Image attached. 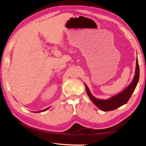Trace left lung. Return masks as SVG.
Here are the masks:
<instances>
[{
	"label": "left lung",
	"instance_id": "left-lung-1",
	"mask_svg": "<svg viewBox=\"0 0 146 146\" xmlns=\"http://www.w3.org/2000/svg\"><path fill=\"white\" fill-rule=\"evenodd\" d=\"M139 65H138V59L137 60V64H136V70H135V75L132 82L118 95L113 96V97L108 98L107 100H100L95 98L91 95L90 90L87 86L85 84L86 92H87L89 97L92 101L93 103L97 107L104 111H112L116 110V109L120 107L123 105L126 104L129 98L131 97L133 91H135L136 87L139 80Z\"/></svg>",
	"mask_w": 146,
	"mask_h": 146
}]
</instances>
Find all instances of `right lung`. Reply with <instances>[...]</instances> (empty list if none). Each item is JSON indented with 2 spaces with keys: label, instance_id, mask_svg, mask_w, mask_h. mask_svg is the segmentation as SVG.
Wrapping results in <instances>:
<instances>
[{
  "label": "right lung",
  "instance_id": "1",
  "mask_svg": "<svg viewBox=\"0 0 146 146\" xmlns=\"http://www.w3.org/2000/svg\"><path fill=\"white\" fill-rule=\"evenodd\" d=\"M48 109H49V108H48L45 109V110H42V111H36V112H35V113H40V112H43V111H46L47 110H48Z\"/></svg>",
  "mask_w": 146,
  "mask_h": 146
}]
</instances>
